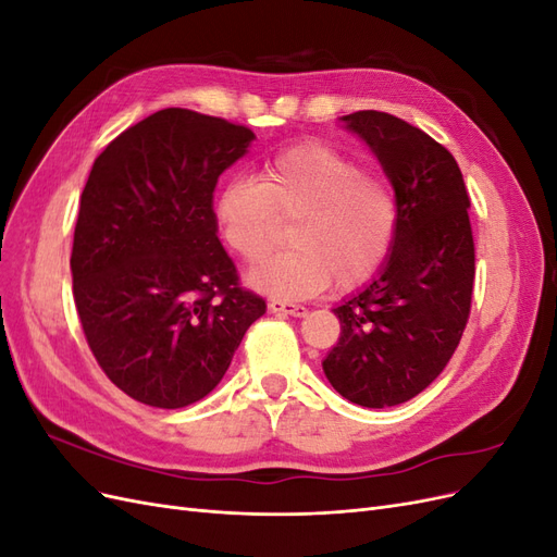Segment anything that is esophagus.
Returning a JSON list of instances; mask_svg holds the SVG:
<instances>
[{
    "label": "esophagus",
    "instance_id": "1",
    "mask_svg": "<svg viewBox=\"0 0 557 557\" xmlns=\"http://www.w3.org/2000/svg\"><path fill=\"white\" fill-rule=\"evenodd\" d=\"M269 309H272L274 313H283V315H295V318L307 315V307H301V305H293V301H283V299H272V301H269Z\"/></svg>",
    "mask_w": 557,
    "mask_h": 557
}]
</instances>
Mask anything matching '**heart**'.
Here are the masks:
<instances>
[{
    "label": "heart",
    "mask_w": 557,
    "mask_h": 557,
    "mask_svg": "<svg viewBox=\"0 0 557 557\" xmlns=\"http://www.w3.org/2000/svg\"><path fill=\"white\" fill-rule=\"evenodd\" d=\"M227 248L256 264L293 223L290 250L256 267L252 288L281 299H307L336 281L358 290L379 276L395 248L401 211L391 183L325 141H301L264 158L258 178H230L213 199Z\"/></svg>",
    "instance_id": "obj_1"
}]
</instances>
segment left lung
Here are the masks:
<instances>
[{
	"label": "left lung",
	"instance_id": "left-lung-1",
	"mask_svg": "<svg viewBox=\"0 0 557 557\" xmlns=\"http://www.w3.org/2000/svg\"><path fill=\"white\" fill-rule=\"evenodd\" d=\"M342 121L383 164L401 223L379 276L334 309L342 336L323 372L348 401L385 409L423 393L462 339L476 274L469 195L458 162L423 129L383 111Z\"/></svg>",
	"mask_w": 557,
	"mask_h": 557
}]
</instances>
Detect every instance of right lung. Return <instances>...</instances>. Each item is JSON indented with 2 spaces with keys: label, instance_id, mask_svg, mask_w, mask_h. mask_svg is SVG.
<instances>
[{
  "label": "right lung",
  "instance_id": "obj_1",
  "mask_svg": "<svg viewBox=\"0 0 557 557\" xmlns=\"http://www.w3.org/2000/svg\"><path fill=\"white\" fill-rule=\"evenodd\" d=\"M252 134L162 109L99 153L81 195L74 301L97 364L125 395L181 409L221 383L267 311L218 239L213 190Z\"/></svg>",
  "mask_w": 557,
  "mask_h": 557
}]
</instances>
